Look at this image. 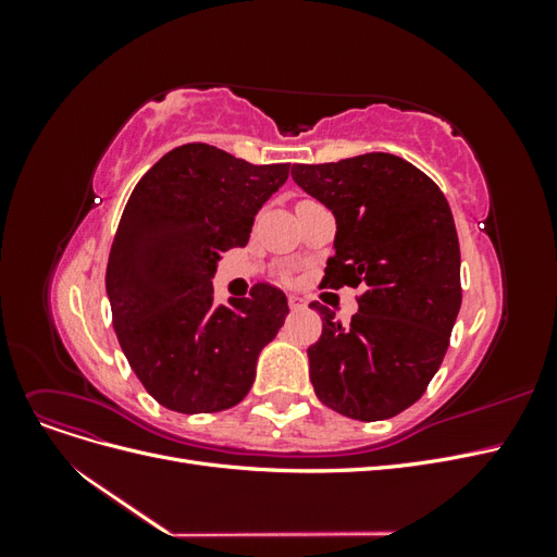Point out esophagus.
Returning a JSON list of instances; mask_svg holds the SVG:
<instances>
[{
	"label": "esophagus",
	"instance_id": "esophagus-1",
	"mask_svg": "<svg viewBox=\"0 0 557 557\" xmlns=\"http://www.w3.org/2000/svg\"><path fill=\"white\" fill-rule=\"evenodd\" d=\"M288 305H290V309H293V311H297V309L305 307V299L297 297V295H290V297H288Z\"/></svg>",
	"mask_w": 557,
	"mask_h": 557
}]
</instances>
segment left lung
<instances>
[{"mask_svg":"<svg viewBox=\"0 0 557 557\" xmlns=\"http://www.w3.org/2000/svg\"><path fill=\"white\" fill-rule=\"evenodd\" d=\"M293 181L336 221L323 285L364 290L350 325L311 305L323 315V334L307 350L313 391L342 416L393 418L425 393L462 305L448 201L432 178L391 153L293 164Z\"/></svg>","mask_w":557,"mask_h":557,"instance_id":"8db88e82","label":"left lung"}]
</instances>
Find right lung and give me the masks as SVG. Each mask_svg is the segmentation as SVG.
Returning a JSON list of instances; mask_svg holds the SVG:
<instances>
[{"mask_svg": "<svg viewBox=\"0 0 557 557\" xmlns=\"http://www.w3.org/2000/svg\"><path fill=\"white\" fill-rule=\"evenodd\" d=\"M290 164H250L209 144L160 158L132 190L107 264L113 330L132 372L162 407L213 413L239 404L288 299L258 283L218 305L211 278L244 248Z\"/></svg>", "mask_w": 557, "mask_h": 557, "instance_id": "add662e5", "label": "right lung"}]
</instances>
